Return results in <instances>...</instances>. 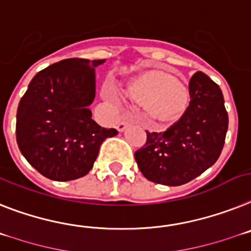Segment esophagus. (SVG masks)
<instances>
[{"instance_id":"1","label":"esophagus","mask_w":251,"mask_h":251,"mask_svg":"<svg viewBox=\"0 0 251 251\" xmlns=\"http://www.w3.org/2000/svg\"><path fill=\"white\" fill-rule=\"evenodd\" d=\"M127 126H129V122L125 121V120H122V121H120L119 124H117V130H119V131H124Z\"/></svg>"}]
</instances>
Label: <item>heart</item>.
<instances>
[{"label":"heart","instance_id":"obj_1","mask_svg":"<svg viewBox=\"0 0 251 251\" xmlns=\"http://www.w3.org/2000/svg\"><path fill=\"white\" fill-rule=\"evenodd\" d=\"M127 94L139 103H147L149 112L162 121H171L184 112L187 90L180 81L162 71H147L127 84Z\"/></svg>","mask_w":251,"mask_h":251}]
</instances>
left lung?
<instances>
[{
    "label": "left lung",
    "instance_id": "obj_1",
    "mask_svg": "<svg viewBox=\"0 0 251 251\" xmlns=\"http://www.w3.org/2000/svg\"><path fill=\"white\" fill-rule=\"evenodd\" d=\"M189 93L190 104L181 119L165 131H147L145 144L135 151L139 170L151 182L184 185L220 158L228 127L221 88L198 71Z\"/></svg>",
    "mask_w": 251,
    "mask_h": 251
}]
</instances>
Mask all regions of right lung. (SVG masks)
I'll use <instances>...</instances> for the list:
<instances>
[{
	"mask_svg": "<svg viewBox=\"0 0 251 251\" xmlns=\"http://www.w3.org/2000/svg\"><path fill=\"white\" fill-rule=\"evenodd\" d=\"M104 60L66 58L31 79L16 113L19 149L44 177L70 181L93 168L100 144L117 135L100 127L89 104L96 93L94 67Z\"/></svg>",
	"mask_w": 251,
	"mask_h": 251,
	"instance_id": "1",
	"label": "right lung"
}]
</instances>
